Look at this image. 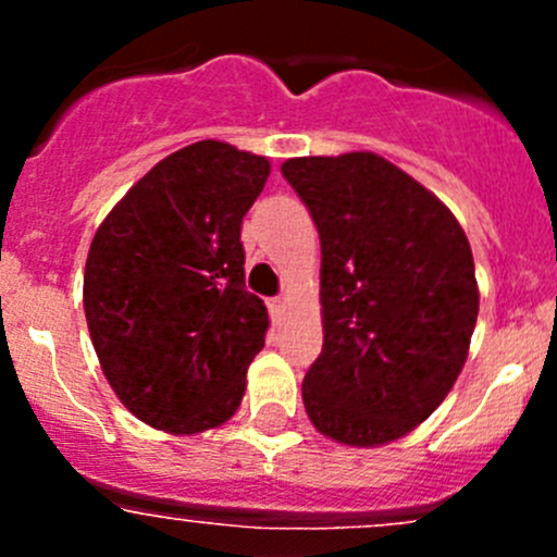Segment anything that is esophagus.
Wrapping results in <instances>:
<instances>
[{
  "label": "esophagus",
  "mask_w": 557,
  "mask_h": 557,
  "mask_svg": "<svg viewBox=\"0 0 557 557\" xmlns=\"http://www.w3.org/2000/svg\"><path fill=\"white\" fill-rule=\"evenodd\" d=\"M269 312H272V318H280L285 312V301L280 296L277 299H269Z\"/></svg>",
  "instance_id": "1"
}]
</instances>
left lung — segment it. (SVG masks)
Wrapping results in <instances>:
<instances>
[{
    "mask_svg": "<svg viewBox=\"0 0 557 557\" xmlns=\"http://www.w3.org/2000/svg\"><path fill=\"white\" fill-rule=\"evenodd\" d=\"M280 170L323 256V350L301 383L305 409L342 445H385L445 401L469 356L480 312L469 239L377 153L305 156Z\"/></svg>",
    "mask_w": 557,
    "mask_h": 557,
    "instance_id": "8db88e82",
    "label": "left lung"
}]
</instances>
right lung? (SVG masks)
<instances>
[{
    "label": "right lung",
    "instance_id": "1",
    "mask_svg": "<svg viewBox=\"0 0 557 557\" xmlns=\"http://www.w3.org/2000/svg\"><path fill=\"white\" fill-rule=\"evenodd\" d=\"M269 161L201 139L166 156L94 234L83 307L107 383L143 423L199 434L226 423L269 314L245 288L243 218Z\"/></svg>",
    "mask_w": 557,
    "mask_h": 557
}]
</instances>
